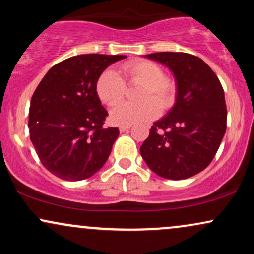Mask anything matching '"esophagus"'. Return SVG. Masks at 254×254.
Instances as JSON below:
<instances>
[{"label":"esophagus","instance_id":"1","mask_svg":"<svg viewBox=\"0 0 254 254\" xmlns=\"http://www.w3.org/2000/svg\"><path fill=\"white\" fill-rule=\"evenodd\" d=\"M131 127H119V131L121 132H127V131L130 130Z\"/></svg>","mask_w":254,"mask_h":254}]
</instances>
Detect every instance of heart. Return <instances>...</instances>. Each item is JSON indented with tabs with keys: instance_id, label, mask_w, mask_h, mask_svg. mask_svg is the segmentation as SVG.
Wrapping results in <instances>:
<instances>
[{
	"instance_id": "heart-1",
	"label": "heart",
	"mask_w": 254,
	"mask_h": 254,
	"mask_svg": "<svg viewBox=\"0 0 254 254\" xmlns=\"http://www.w3.org/2000/svg\"><path fill=\"white\" fill-rule=\"evenodd\" d=\"M122 74L130 83L141 84L138 99L141 103H122L125 92V82L117 71L109 69L97 81V94L104 104L116 105L110 111V121L115 125L131 127L132 124L156 118L160 109L170 107L174 100L176 87L171 80L164 77V71L150 61L136 60L125 63Z\"/></svg>"
}]
</instances>
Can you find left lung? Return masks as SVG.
<instances>
[{"label": "left lung", "mask_w": 254, "mask_h": 254, "mask_svg": "<svg viewBox=\"0 0 254 254\" xmlns=\"http://www.w3.org/2000/svg\"><path fill=\"white\" fill-rule=\"evenodd\" d=\"M144 57L170 69L176 103L154 123L139 151L157 176L188 179L208 167L226 132L223 88L210 66L193 55L156 52Z\"/></svg>", "instance_id": "8db88e82"}]
</instances>
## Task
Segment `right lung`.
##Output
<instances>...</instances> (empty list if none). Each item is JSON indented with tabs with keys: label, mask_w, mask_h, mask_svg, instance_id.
Returning a JSON list of instances; mask_svg holds the SVG:
<instances>
[{
	"label": "right lung",
	"mask_w": 254,
	"mask_h": 254,
	"mask_svg": "<svg viewBox=\"0 0 254 254\" xmlns=\"http://www.w3.org/2000/svg\"><path fill=\"white\" fill-rule=\"evenodd\" d=\"M125 56L78 55L56 64L38 84L30 106V137L40 161L69 182L92 177L109 159L118 127H104L107 111L97 81Z\"/></svg>",
	"instance_id": "right-lung-1"
}]
</instances>
